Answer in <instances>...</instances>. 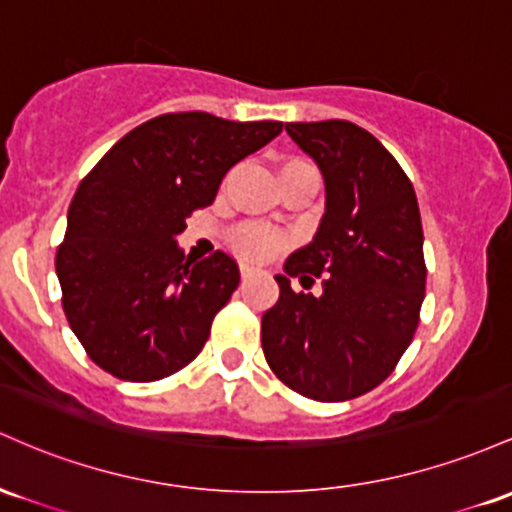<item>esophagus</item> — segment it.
Returning <instances> with one entry per match:
<instances>
[{"label": "esophagus", "mask_w": 512, "mask_h": 512, "mask_svg": "<svg viewBox=\"0 0 512 512\" xmlns=\"http://www.w3.org/2000/svg\"><path fill=\"white\" fill-rule=\"evenodd\" d=\"M239 273H241V278H249V275L251 273H254V268H251V266H246V263H241V266H239Z\"/></svg>", "instance_id": "34e87169"}]
</instances>
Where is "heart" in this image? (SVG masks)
<instances>
[{
  "label": "heart",
  "instance_id": "obj_1",
  "mask_svg": "<svg viewBox=\"0 0 512 512\" xmlns=\"http://www.w3.org/2000/svg\"><path fill=\"white\" fill-rule=\"evenodd\" d=\"M304 169H314L307 159L300 157H290L285 159L283 166H280V174H287V171H304ZM229 246L234 249V254H239L246 261H266L273 254H278L280 249L285 246V239L280 237L278 232L273 229L263 227V225H241L237 229H232L229 234Z\"/></svg>",
  "mask_w": 512,
  "mask_h": 512
}]
</instances>
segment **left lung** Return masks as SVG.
Wrapping results in <instances>:
<instances>
[{
    "mask_svg": "<svg viewBox=\"0 0 512 512\" xmlns=\"http://www.w3.org/2000/svg\"><path fill=\"white\" fill-rule=\"evenodd\" d=\"M317 162L326 212L312 244L275 275L278 302L261 319L268 365L292 392L348 401L392 375L416 333L426 297L416 191L375 135L350 120L285 123ZM322 280L319 296L295 293Z\"/></svg>",
    "mask_w": 512,
    "mask_h": 512,
    "instance_id": "left-lung-1",
    "label": "left lung"
}]
</instances>
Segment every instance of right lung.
<instances>
[{
    "label": "right lung",
    "instance_id": "obj_1",
    "mask_svg": "<svg viewBox=\"0 0 512 512\" xmlns=\"http://www.w3.org/2000/svg\"><path fill=\"white\" fill-rule=\"evenodd\" d=\"M280 132L278 120L164 113L130 130L84 176L55 271L65 317L101 370L157 382L203 350L239 266L225 251L195 263L176 237L215 200L227 171Z\"/></svg>",
    "mask_w": 512,
    "mask_h": 512
}]
</instances>
